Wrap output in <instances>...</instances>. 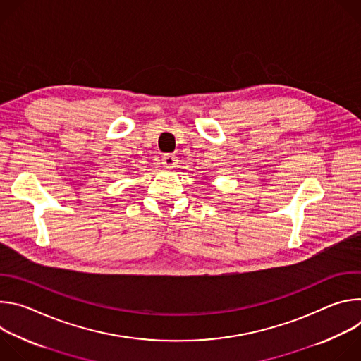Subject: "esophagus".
Listing matches in <instances>:
<instances>
[{
    "label": "esophagus",
    "instance_id": "1",
    "mask_svg": "<svg viewBox=\"0 0 361 361\" xmlns=\"http://www.w3.org/2000/svg\"><path fill=\"white\" fill-rule=\"evenodd\" d=\"M177 157L171 156V154H166L163 157V167H166L167 170H173L177 166Z\"/></svg>",
    "mask_w": 361,
    "mask_h": 361
}]
</instances>
